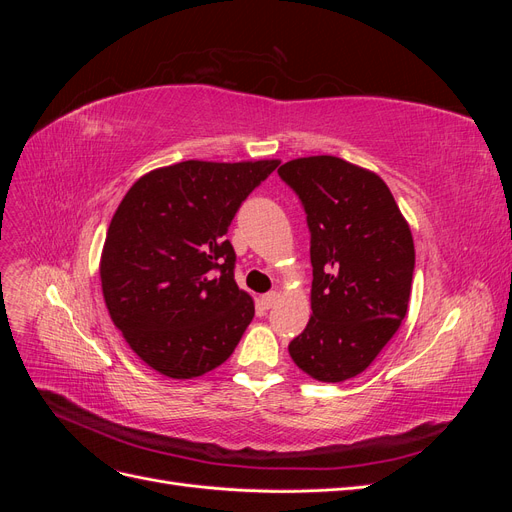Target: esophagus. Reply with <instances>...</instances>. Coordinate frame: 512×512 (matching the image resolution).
Wrapping results in <instances>:
<instances>
[{
  "mask_svg": "<svg viewBox=\"0 0 512 512\" xmlns=\"http://www.w3.org/2000/svg\"><path fill=\"white\" fill-rule=\"evenodd\" d=\"M277 299H280V294H277V292H267V294H262V297H260V303L269 309V307H273L277 303Z\"/></svg>",
  "mask_w": 512,
  "mask_h": 512,
  "instance_id": "1",
  "label": "esophagus"
}]
</instances>
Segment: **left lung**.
Wrapping results in <instances>:
<instances>
[{
  "instance_id": "8db88e82",
  "label": "left lung",
  "mask_w": 512,
  "mask_h": 512,
  "mask_svg": "<svg viewBox=\"0 0 512 512\" xmlns=\"http://www.w3.org/2000/svg\"><path fill=\"white\" fill-rule=\"evenodd\" d=\"M312 232V316L288 352L309 378L344 382L374 363L408 314L414 241L386 183L335 156L277 168Z\"/></svg>"
}]
</instances>
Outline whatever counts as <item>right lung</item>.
I'll list each match as a JSON object with an SVG mask.
<instances>
[{"label":"right lung","instance_id":"obj_1","mask_svg":"<svg viewBox=\"0 0 512 512\" xmlns=\"http://www.w3.org/2000/svg\"><path fill=\"white\" fill-rule=\"evenodd\" d=\"M280 160H185L149 170L119 203L100 256L104 303L128 346L158 374L220 367L254 318L226 239L239 205Z\"/></svg>","mask_w":512,"mask_h":512}]
</instances>
